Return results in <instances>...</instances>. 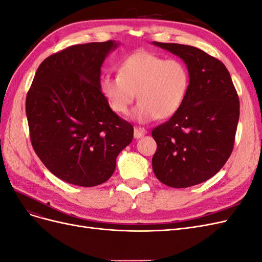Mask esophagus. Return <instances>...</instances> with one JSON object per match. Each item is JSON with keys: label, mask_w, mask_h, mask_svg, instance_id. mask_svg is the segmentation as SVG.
Here are the masks:
<instances>
[{"label": "esophagus", "mask_w": 262, "mask_h": 262, "mask_svg": "<svg viewBox=\"0 0 262 262\" xmlns=\"http://www.w3.org/2000/svg\"><path fill=\"white\" fill-rule=\"evenodd\" d=\"M146 129L145 128H142V126H134V138L136 139H140L143 136L146 134Z\"/></svg>", "instance_id": "34e87169"}]
</instances>
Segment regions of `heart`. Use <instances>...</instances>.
<instances>
[{"mask_svg": "<svg viewBox=\"0 0 262 262\" xmlns=\"http://www.w3.org/2000/svg\"><path fill=\"white\" fill-rule=\"evenodd\" d=\"M190 82L186 64L178 59H166L149 51H138L126 57L119 73H106L100 91L113 112L128 114L133 100L139 102L134 117L140 122L175 115L186 99Z\"/></svg>", "mask_w": 262, "mask_h": 262, "instance_id": "1", "label": "heart"}]
</instances>
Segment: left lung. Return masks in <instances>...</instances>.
Segmentation results:
<instances>
[{
	"label": "left lung",
	"mask_w": 262,
	"mask_h": 262,
	"mask_svg": "<svg viewBox=\"0 0 262 262\" xmlns=\"http://www.w3.org/2000/svg\"><path fill=\"white\" fill-rule=\"evenodd\" d=\"M184 60L190 82L181 108L152 131L156 178L172 188L191 187L223 167L234 147L239 98L226 67L192 46L153 42Z\"/></svg>",
	"instance_id": "8db88e82"
}]
</instances>
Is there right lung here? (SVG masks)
<instances>
[{"label": "right lung", "instance_id": "1", "mask_svg": "<svg viewBox=\"0 0 262 262\" xmlns=\"http://www.w3.org/2000/svg\"><path fill=\"white\" fill-rule=\"evenodd\" d=\"M118 45L108 40L68 47L39 66L26 97L31 145L54 176L94 187L107 181L131 143L133 126L110 109L100 68Z\"/></svg>", "mask_w": 262, "mask_h": 262}]
</instances>
